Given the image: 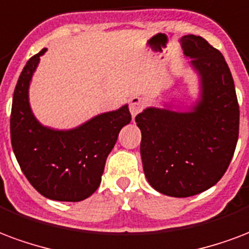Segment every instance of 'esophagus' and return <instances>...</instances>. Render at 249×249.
<instances>
[{"label": "esophagus", "mask_w": 249, "mask_h": 249, "mask_svg": "<svg viewBox=\"0 0 249 249\" xmlns=\"http://www.w3.org/2000/svg\"><path fill=\"white\" fill-rule=\"evenodd\" d=\"M143 109V100L141 99V97H137V96H134L130 99L129 101V110H130V113H132V116H136V115H139L140 112Z\"/></svg>", "instance_id": "esophagus-1"}]
</instances>
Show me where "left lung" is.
I'll list each match as a JSON object with an SVG mask.
<instances>
[{"instance_id":"1","label":"left lung","mask_w":249,"mask_h":249,"mask_svg":"<svg viewBox=\"0 0 249 249\" xmlns=\"http://www.w3.org/2000/svg\"><path fill=\"white\" fill-rule=\"evenodd\" d=\"M181 43L200 78L199 101L190 112L150 107L136 116L145 177L153 189L176 198L213 187L239 137L236 91L223 55L202 36H185Z\"/></svg>"}]
</instances>
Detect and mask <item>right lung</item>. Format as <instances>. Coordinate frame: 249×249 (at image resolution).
Instances as JSON below:
<instances>
[{"label": "right lung", "mask_w": 249, "mask_h": 249, "mask_svg": "<svg viewBox=\"0 0 249 249\" xmlns=\"http://www.w3.org/2000/svg\"><path fill=\"white\" fill-rule=\"evenodd\" d=\"M46 49L31 56L22 70L13 95L12 146L21 170L46 198L79 202L97 190L120 130L129 124L128 106L101 113L70 130L43 126L29 104V86Z\"/></svg>", "instance_id": "1"}]
</instances>
